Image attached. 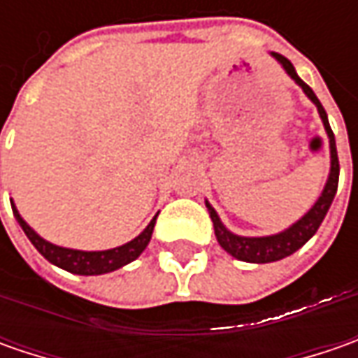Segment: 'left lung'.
<instances>
[{
  "label": "left lung",
  "mask_w": 358,
  "mask_h": 358,
  "mask_svg": "<svg viewBox=\"0 0 358 358\" xmlns=\"http://www.w3.org/2000/svg\"><path fill=\"white\" fill-rule=\"evenodd\" d=\"M273 57L277 62L281 63L282 69L291 76V79H295L296 83L303 87V91L307 93L313 103L317 105L319 109V115L323 119L324 131L329 135V143H331V173H329V181L324 185L323 193L319 201L313 205L309 213L305 215L303 219H299L293 227H289L282 233H277V235H271V237H239V235H233L231 231L223 227L219 215L215 213V209L207 203V209H209V215H211V221H213L215 227V237L219 241V245L227 251L229 255H233L235 259L239 261H247V263H273V261H279V259H285L289 255H293L295 251H299L307 241L317 233V229L321 227L323 223L324 215L329 211L331 203L335 199V193H337L338 187V157H337V145H335V135H333V129L329 125V119H327V113H324L323 105L317 99V95L313 93L309 85L296 76L295 67L293 63L289 62L287 57H282L281 53H273Z\"/></svg>",
  "instance_id": "left-lung-1"
}]
</instances>
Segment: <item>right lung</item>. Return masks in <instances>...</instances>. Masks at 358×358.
I'll return each mask as SVG.
<instances>
[{
	"label": "right lung",
	"instance_id": "1",
	"mask_svg": "<svg viewBox=\"0 0 358 358\" xmlns=\"http://www.w3.org/2000/svg\"><path fill=\"white\" fill-rule=\"evenodd\" d=\"M11 209H13V215H15L17 223L23 229V233L27 235V239L34 243L35 249L43 255L49 263L65 268L69 273H76V275H103V273H111V271H115V268L135 261L145 251L147 243L151 241L153 227H155V219H157L155 217L139 237H135V239L121 245V247L107 249V251H76V249L57 247V245H53L49 241L41 239L34 229L21 219V215L17 213L13 203H11Z\"/></svg>",
	"mask_w": 358,
	"mask_h": 358
}]
</instances>
